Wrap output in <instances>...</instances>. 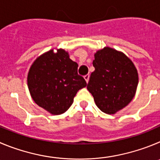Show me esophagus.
<instances>
[{"label":"esophagus","instance_id":"esophagus-1","mask_svg":"<svg viewBox=\"0 0 160 160\" xmlns=\"http://www.w3.org/2000/svg\"><path fill=\"white\" fill-rule=\"evenodd\" d=\"M89 77H90V76H89V74H87V75H85L84 77V79H85V80H86V82H87V83H88V81H89Z\"/></svg>","mask_w":160,"mask_h":160}]
</instances>
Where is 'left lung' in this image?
<instances>
[{"label":"left lung","instance_id":"left-lung-1","mask_svg":"<svg viewBox=\"0 0 160 160\" xmlns=\"http://www.w3.org/2000/svg\"><path fill=\"white\" fill-rule=\"evenodd\" d=\"M95 71L87 88L102 112L114 114L132 101L138 84L132 62L122 52L104 47L95 53Z\"/></svg>","mask_w":160,"mask_h":160}]
</instances>
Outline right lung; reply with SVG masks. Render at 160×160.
<instances>
[{
  "label": "right lung",
  "instance_id": "obj_1",
  "mask_svg": "<svg viewBox=\"0 0 160 160\" xmlns=\"http://www.w3.org/2000/svg\"><path fill=\"white\" fill-rule=\"evenodd\" d=\"M78 64L63 49L46 52L30 68L28 86L33 100L53 115L65 113L87 83L77 73Z\"/></svg>",
  "mask_w": 160,
  "mask_h": 160
}]
</instances>
